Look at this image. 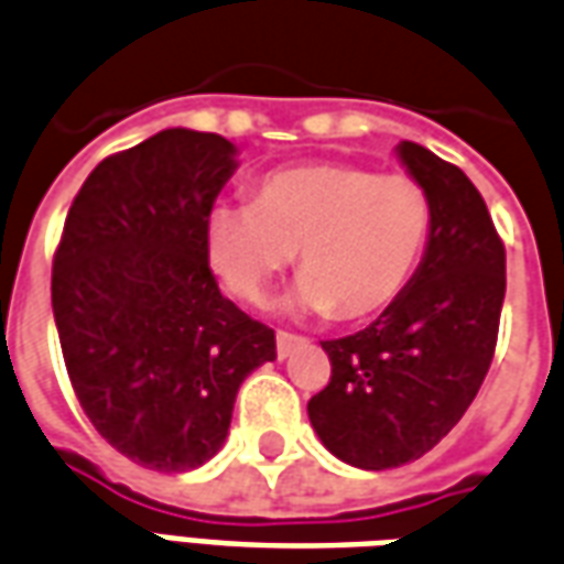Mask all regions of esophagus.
<instances>
[{
    "instance_id": "obj_1",
    "label": "esophagus",
    "mask_w": 564,
    "mask_h": 564,
    "mask_svg": "<svg viewBox=\"0 0 564 564\" xmlns=\"http://www.w3.org/2000/svg\"><path fill=\"white\" fill-rule=\"evenodd\" d=\"M299 345H302V338L293 336V333H278V357H281V360H286Z\"/></svg>"
}]
</instances>
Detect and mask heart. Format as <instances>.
Masks as SVG:
<instances>
[{
	"instance_id": "b5f03b06",
	"label": "heart",
	"mask_w": 564,
	"mask_h": 564,
	"mask_svg": "<svg viewBox=\"0 0 564 564\" xmlns=\"http://www.w3.org/2000/svg\"><path fill=\"white\" fill-rule=\"evenodd\" d=\"M431 198L405 173L299 164L256 183L253 204H216L207 259L243 302H262L299 250L293 305L364 321L391 308L431 241Z\"/></svg>"
}]
</instances>
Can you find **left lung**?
Masks as SVG:
<instances>
[{"label":"left lung","instance_id":"1","mask_svg":"<svg viewBox=\"0 0 564 564\" xmlns=\"http://www.w3.org/2000/svg\"><path fill=\"white\" fill-rule=\"evenodd\" d=\"M397 155L431 198V241L391 308L323 341L333 376L308 400L323 446L364 470L421 458L458 424L495 357L507 290L503 243L464 171L409 140Z\"/></svg>","mask_w":564,"mask_h":564}]
</instances>
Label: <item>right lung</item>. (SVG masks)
Returning a JSON list of instances; mask_svg holds the SVG:
<instances>
[{
	"mask_svg": "<svg viewBox=\"0 0 564 564\" xmlns=\"http://www.w3.org/2000/svg\"><path fill=\"white\" fill-rule=\"evenodd\" d=\"M235 155L188 128L109 155L54 253L51 308L78 403L109 446L159 474L214 458L241 381L278 357L274 329L219 293L207 259Z\"/></svg>",
	"mask_w": 564,
	"mask_h": 564,
	"instance_id": "obj_1",
	"label": "right lung"
}]
</instances>
